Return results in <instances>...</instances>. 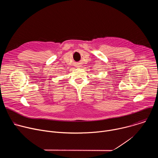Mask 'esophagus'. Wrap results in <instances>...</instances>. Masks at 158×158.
Wrapping results in <instances>:
<instances>
[{
	"label": "esophagus",
	"instance_id": "obj_1",
	"mask_svg": "<svg viewBox=\"0 0 158 158\" xmlns=\"http://www.w3.org/2000/svg\"><path fill=\"white\" fill-rule=\"evenodd\" d=\"M76 67H79V64H76Z\"/></svg>",
	"mask_w": 158,
	"mask_h": 158
}]
</instances>
